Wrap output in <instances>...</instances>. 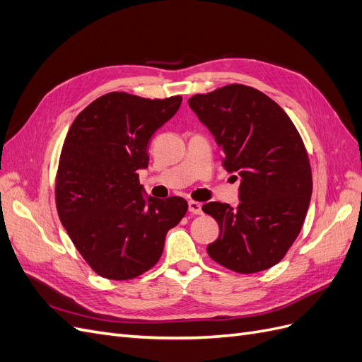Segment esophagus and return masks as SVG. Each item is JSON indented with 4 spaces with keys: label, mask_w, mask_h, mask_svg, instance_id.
Returning a JSON list of instances; mask_svg holds the SVG:
<instances>
[{
    "label": "esophagus",
    "mask_w": 362,
    "mask_h": 362,
    "mask_svg": "<svg viewBox=\"0 0 362 362\" xmlns=\"http://www.w3.org/2000/svg\"><path fill=\"white\" fill-rule=\"evenodd\" d=\"M189 211L192 214H202V205L199 202H194V201H190L189 202Z\"/></svg>",
    "instance_id": "esophagus-1"
}]
</instances>
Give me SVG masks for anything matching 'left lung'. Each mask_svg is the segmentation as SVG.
Wrapping results in <instances>:
<instances>
[{"label": "left lung", "mask_w": 362, "mask_h": 362, "mask_svg": "<svg viewBox=\"0 0 362 362\" xmlns=\"http://www.w3.org/2000/svg\"><path fill=\"white\" fill-rule=\"evenodd\" d=\"M189 105L214 136L225 169L240 177L237 208L202 206L221 228L208 255L245 275L267 270L298 238L311 201V166L299 131L275 101L245 84L198 93Z\"/></svg>", "instance_id": "obj_1"}]
</instances>
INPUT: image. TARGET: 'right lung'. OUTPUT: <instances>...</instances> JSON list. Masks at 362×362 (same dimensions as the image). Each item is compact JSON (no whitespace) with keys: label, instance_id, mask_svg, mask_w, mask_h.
<instances>
[{"label":"right lung","instance_id":"right-lung-1","mask_svg":"<svg viewBox=\"0 0 362 362\" xmlns=\"http://www.w3.org/2000/svg\"><path fill=\"white\" fill-rule=\"evenodd\" d=\"M180 95L149 100L110 92L75 117L62 148L56 206L74 246L98 275L128 281L160 259L164 240L187 213V201L141 196L139 169L148 144L178 112Z\"/></svg>","mask_w":362,"mask_h":362}]
</instances>
